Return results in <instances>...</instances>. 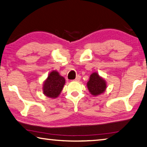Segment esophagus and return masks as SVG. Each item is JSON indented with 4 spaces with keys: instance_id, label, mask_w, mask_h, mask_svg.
<instances>
[{
    "instance_id": "esophagus-1",
    "label": "esophagus",
    "mask_w": 147,
    "mask_h": 147,
    "mask_svg": "<svg viewBox=\"0 0 147 147\" xmlns=\"http://www.w3.org/2000/svg\"><path fill=\"white\" fill-rule=\"evenodd\" d=\"M80 78H81V76H80V75H77L76 76V78L74 79V81H76V82H78L80 80Z\"/></svg>"
}]
</instances>
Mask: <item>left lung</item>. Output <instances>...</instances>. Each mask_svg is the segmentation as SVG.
Segmentation results:
<instances>
[{"mask_svg":"<svg viewBox=\"0 0 147 147\" xmlns=\"http://www.w3.org/2000/svg\"><path fill=\"white\" fill-rule=\"evenodd\" d=\"M87 86L91 94L93 96H97L105 91L106 82L102 77L98 75L97 73H93L89 77Z\"/></svg>","mask_w":147,"mask_h":147,"instance_id":"obj_1","label":"left lung"}]
</instances>
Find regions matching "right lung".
I'll return each instance as SVG.
<instances>
[{
	"label": "right lung",
	"mask_w": 147,
	"mask_h": 147,
	"mask_svg": "<svg viewBox=\"0 0 147 147\" xmlns=\"http://www.w3.org/2000/svg\"><path fill=\"white\" fill-rule=\"evenodd\" d=\"M65 83V80L63 77L59 75L58 72L53 71L44 82L43 94L50 98H57L62 91Z\"/></svg>",
	"instance_id": "right-lung-1"
}]
</instances>
